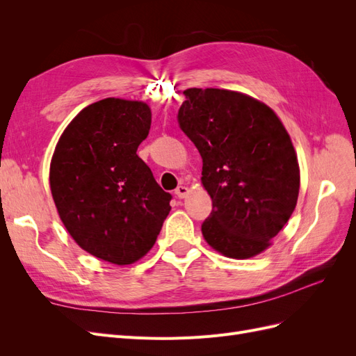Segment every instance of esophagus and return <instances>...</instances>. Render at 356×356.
<instances>
[{"label": "esophagus", "instance_id": "esophagus-1", "mask_svg": "<svg viewBox=\"0 0 356 356\" xmlns=\"http://www.w3.org/2000/svg\"><path fill=\"white\" fill-rule=\"evenodd\" d=\"M188 188L186 187V186H178V188L175 190V195H177V197H179V199H184L187 195H188Z\"/></svg>", "mask_w": 356, "mask_h": 356}]
</instances>
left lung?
<instances>
[{
  "instance_id": "obj_1",
  "label": "left lung",
  "mask_w": 356,
  "mask_h": 356,
  "mask_svg": "<svg viewBox=\"0 0 356 356\" xmlns=\"http://www.w3.org/2000/svg\"><path fill=\"white\" fill-rule=\"evenodd\" d=\"M178 122L203 160L202 184L212 212L202 234L224 257L266 251L296 209L300 168L281 118L250 95L184 90Z\"/></svg>"
}]
</instances>
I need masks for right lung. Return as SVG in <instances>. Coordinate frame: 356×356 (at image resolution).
<instances>
[{
    "mask_svg": "<svg viewBox=\"0 0 356 356\" xmlns=\"http://www.w3.org/2000/svg\"><path fill=\"white\" fill-rule=\"evenodd\" d=\"M149 126L143 101H98L72 118L50 161L51 196L71 238L117 266L152 250L170 211L172 196L136 154Z\"/></svg>",
    "mask_w": 356,
    "mask_h": 356,
    "instance_id": "obj_1",
    "label": "right lung"
}]
</instances>
